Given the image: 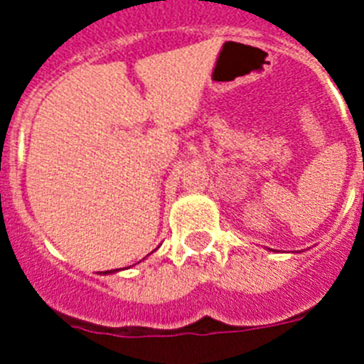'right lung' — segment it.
I'll use <instances>...</instances> for the list:
<instances>
[{"label":"right lung","instance_id":"add662e5","mask_svg":"<svg viewBox=\"0 0 364 364\" xmlns=\"http://www.w3.org/2000/svg\"><path fill=\"white\" fill-rule=\"evenodd\" d=\"M114 272H118V269H111V272H104V273H114Z\"/></svg>","mask_w":364,"mask_h":364}]
</instances>
